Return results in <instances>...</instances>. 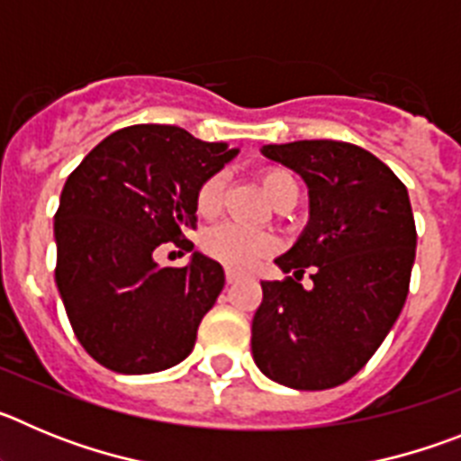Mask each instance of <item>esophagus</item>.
Here are the masks:
<instances>
[{"label":"esophagus","mask_w":461,"mask_h":461,"mask_svg":"<svg viewBox=\"0 0 461 461\" xmlns=\"http://www.w3.org/2000/svg\"><path fill=\"white\" fill-rule=\"evenodd\" d=\"M240 276H238V272H233V270H226V284L228 286H233L235 281H238Z\"/></svg>","instance_id":"1"}]
</instances>
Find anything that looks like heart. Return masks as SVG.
I'll use <instances>...</instances> for the list:
<instances>
[{"label": "heart", "instance_id": "heart-1", "mask_svg": "<svg viewBox=\"0 0 461 461\" xmlns=\"http://www.w3.org/2000/svg\"><path fill=\"white\" fill-rule=\"evenodd\" d=\"M223 189H226V173L212 175L210 180L198 191V212L214 214L221 207ZM263 189L270 195V201H279L286 191L297 189L295 177L284 168H267L263 173ZM203 247L210 256L221 260L223 266L233 270H249L266 254L275 249L272 235L256 230V228L240 226V223H221L207 230L203 238Z\"/></svg>", "mask_w": 461, "mask_h": 461}]
</instances>
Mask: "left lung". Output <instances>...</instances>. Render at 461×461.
<instances>
[{
	"mask_svg": "<svg viewBox=\"0 0 461 461\" xmlns=\"http://www.w3.org/2000/svg\"><path fill=\"white\" fill-rule=\"evenodd\" d=\"M309 189V221L260 281L251 323L258 369L293 390H325L367 365L409 295L415 221L406 186L367 149L337 140L263 145ZM312 267V289L299 284Z\"/></svg>",
	"mask_w": 461,
	"mask_h": 461,
	"instance_id": "left-lung-1",
	"label": "left lung"
}]
</instances>
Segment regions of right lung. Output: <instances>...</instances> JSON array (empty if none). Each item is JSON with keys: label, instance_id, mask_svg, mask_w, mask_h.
Returning a JSON list of instances; mask_svg holds the SVG:
<instances>
[{"label": "right lung", "instance_id": "1", "mask_svg": "<svg viewBox=\"0 0 461 461\" xmlns=\"http://www.w3.org/2000/svg\"><path fill=\"white\" fill-rule=\"evenodd\" d=\"M238 152L180 126L138 124L104 138L68 175L55 214V281L73 332L104 367L164 372L194 351L223 267L201 251L164 267L154 249L185 242L198 191Z\"/></svg>", "mask_w": 461, "mask_h": 461}]
</instances>
